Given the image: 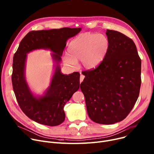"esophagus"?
Instances as JSON below:
<instances>
[{"label":"esophagus","mask_w":154,"mask_h":154,"mask_svg":"<svg viewBox=\"0 0 154 154\" xmlns=\"http://www.w3.org/2000/svg\"><path fill=\"white\" fill-rule=\"evenodd\" d=\"M84 78H85V76L84 75H82V74L80 75V83H81L83 81Z\"/></svg>","instance_id":"34e87169"}]
</instances>
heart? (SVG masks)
I'll use <instances>...</instances> for the list:
<instances>
[{
    "mask_svg": "<svg viewBox=\"0 0 154 154\" xmlns=\"http://www.w3.org/2000/svg\"><path fill=\"white\" fill-rule=\"evenodd\" d=\"M109 46V40L103 34H82L69 44L67 55L64 57L63 61L74 66L77 61L81 60L84 67L92 69L106 57Z\"/></svg>",
    "mask_w": 154,
    "mask_h": 154,
    "instance_id": "1",
    "label": "heart"
}]
</instances>
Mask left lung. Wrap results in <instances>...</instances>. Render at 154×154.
Segmentation results:
<instances>
[{
  "label": "left lung",
  "instance_id": "1",
  "mask_svg": "<svg viewBox=\"0 0 154 154\" xmlns=\"http://www.w3.org/2000/svg\"><path fill=\"white\" fill-rule=\"evenodd\" d=\"M106 35L110 46L106 57L96 68L84 71L80 89L90 119L113 124L126 118L139 97L141 59L131 38L109 29Z\"/></svg>",
  "mask_w": 154,
  "mask_h": 154
}]
</instances>
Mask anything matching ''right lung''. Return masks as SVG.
I'll list each match as a JSON object with an SVG mask.
<instances>
[{
  "mask_svg": "<svg viewBox=\"0 0 154 154\" xmlns=\"http://www.w3.org/2000/svg\"><path fill=\"white\" fill-rule=\"evenodd\" d=\"M80 30V28L64 27L30 31L22 38L14 54L12 82L15 97L24 114L37 123L56 126L65 120L63 107L79 88L80 73L75 72L69 75H63L58 64L67 39L75 36ZM39 48L51 50L54 52L53 57L58 65L45 95L37 98L29 89L24 76V69L26 54Z\"/></svg>",
  "mask_w": 154,
  "mask_h": 154,
  "instance_id": "add662e5",
  "label": "right lung"
}]
</instances>
